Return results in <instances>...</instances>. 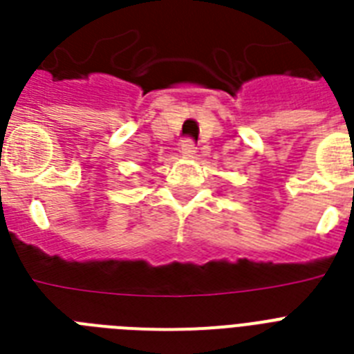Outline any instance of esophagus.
<instances>
[{
	"label": "esophagus",
	"instance_id": "1",
	"mask_svg": "<svg viewBox=\"0 0 354 354\" xmlns=\"http://www.w3.org/2000/svg\"><path fill=\"white\" fill-rule=\"evenodd\" d=\"M180 152H182L183 158H193L194 152H196V150H194L193 141H191V139H185V141L182 143V147H180Z\"/></svg>",
	"mask_w": 354,
	"mask_h": 354
}]
</instances>
